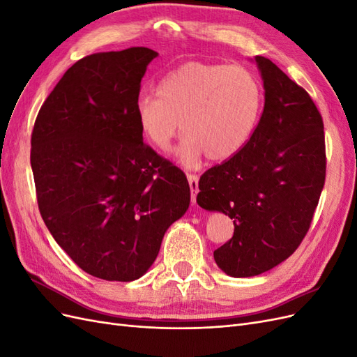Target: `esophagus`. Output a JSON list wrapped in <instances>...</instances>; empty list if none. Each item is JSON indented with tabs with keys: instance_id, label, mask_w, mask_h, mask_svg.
<instances>
[{
	"instance_id": "esophagus-1",
	"label": "esophagus",
	"mask_w": 357,
	"mask_h": 357,
	"mask_svg": "<svg viewBox=\"0 0 357 357\" xmlns=\"http://www.w3.org/2000/svg\"><path fill=\"white\" fill-rule=\"evenodd\" d=\"M188 181L190 186V195H192V202H197V195H198V176L197 174H188Z\"/></svg>"
}]
</instances>
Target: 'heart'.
<instances>
[{
  "mask_svg": "<svg viewBox=\"0 0 357 357\" xmlns=\"http://www.w3.org/2000/svg\"><path fill=\"white\" fill-rule=\"evenodd\" d=\"M262 109V84L250 68L192 61L164 77L158 93L139 95L135 114L143 135L160 150L169 147L183 122L178 155L183 164L197 165L204 156L223 162L240 153Z\"/></svg>",
  "mask_w": 357,
  "mask_h": 357,
  "instance_id": "obj_1",
  "label": "heart"
}]
</instances>
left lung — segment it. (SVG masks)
Masks as SVG:
<instances>
[{
    "label": "left lung",
    "instance_id": "left-lung-1",
    "mask_svg": "<svg viewBox=\"0 0 357 357\" xmlns=\"http://www.w3.org/2000/svg\"><path fill=\"white\" fill-rule=\"evenodd\" d=\"M265 104L248 144L199 178L197 202L234 219V235L214 261L231 277L277 266L307 235L326 177L323 119L304 88L256 56Z\"/></svg>",
    "mask_w": 357,
    "mask_h": 357
}]
</instances>
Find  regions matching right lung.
I'll return each mask as SVG.
<instances>
[{"instance_id": "right-lung-1", "label": "right lung", "mask_w": 357, "mask_h": 357, "mask_svg": "<svg viewBox=\"0 0 357 357\" xmlns=\"http://www.w3.org/2000/svg\"><path fill=\"white\" fill-rule=\"evenodd\" d=\"M156 56L131 47L82 58L41 105L31 135L43 220L84 273L109 282L142 277L190 202L185 172L143 142L137 121Z\"/></svg>"}]
</instances>
